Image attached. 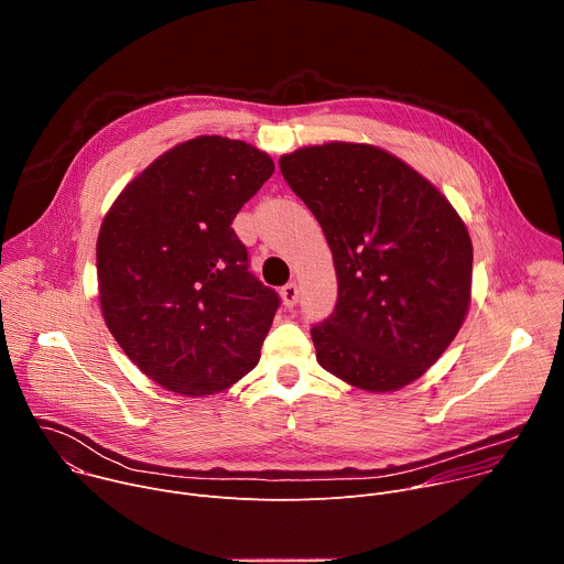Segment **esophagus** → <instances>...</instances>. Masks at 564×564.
I'll return each mask as SVG.
<instances>
[{
    "instance_id": "1",
    "label": "esophagus",
    "mask_w": 564,
    "mask_h": 564,
    "mask_svg": "<svg viewBox=\"0 0 564 564\" xmlns=\"http://www.w3.org/2000/svg\"><path fill=\"white\" fill-rule=\"evenodd\" d=\"M281 299L285 307H294L299 301V285L296 283H288L281 288Z\"/></svg>"
}]
</instances>
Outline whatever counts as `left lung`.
<instances>
[{
  "instance_id": "left-lung-1",
  "label": "left lung",
  "mask_w": 564,
  "mask_h": 564,
  "mask_svg": "<svg viewBox=\"0 0 564 564\" xmlns=\"http://www.w3.org/2000/svg\"><path fill=\"white\" fill-rule=\"evenodd\" d=\"M279 165L324 229L337 272V307L312 328L316 361L368 392L413 383L468 314L473 246L462 216L375 144H310Z\"/></svg>"
}]
</instances>
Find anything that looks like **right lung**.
<instances>
[{"instance_id": "obj_1", "label": "right lung", "mask_w": 564, "mask_h": 564, "mask_svg": "<svg viewBox=\"0 0 564 564\" xmlns=\"http://www.w3.org/2000/svg\"><path fill=\"white\" fill-rule=\"evenodd\" d=\"M272 174L274 160L254 144L198 135L160 153L105 214V324L158 386L207 397L259 364L279 296L248 272L231 220Z\"/></svg>"}]
</instances>
